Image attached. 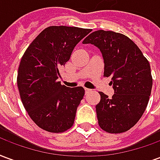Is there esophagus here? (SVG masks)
<instances>
[{
  "label": "esophagus",
  "instance_id": "1",
  "mask_svg": "<svg viewBox=\"0 0 160 160\" xmlns=\"http://www.w3.org/2000/svg\"><path fill=\"white\" fill-rule=\"evenodd\" d=\"M85 92H86V93H88V92H92V89H89V88H85Z\"/></svg>",
  "mask_w": 160,
  "mask_h": 160
}]
</instances>
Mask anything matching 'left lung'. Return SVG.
Returning <instances> with one entry per match:
<instances>
[{
    "label": "left lung",
    "instance_id": "obj_1",
    "mask_svg": "<svg viewBox=\"0 0 160 160\" xmlns=\"http://www.w3.org/2000/svg\"><path fill=\"white\" fill-rule=\"evenodd\" d=\"M82 43L100 49L104 62V77H111L112 98L99 92L96 105L98 125L111 134H120L134 127L148 106L152 87L148 59L130 38L122 33L98 30Z\"/></svg>",
    "mask_w": 160,
    "mask_h": 160
}]
</instances>
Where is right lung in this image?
Wrapping results in <instances>:
<instances>
[{"instance_id":"obj_1","label":"right lung","mask_w":160,"mask_h":160,"mask_svg":"<svg viewBox=\"0 0 160 160\" xmlns=\"http://www.w3.org/2000/svg\"><path fill=\"white\" fill-rule=\"evenodd\" d=\"M91 32L79 27L49 26L33 40L21 58L17 84L22 104L32 120L48 132L62 133L74 122L85 90L62 85L58 81L59 68Z\"/></svg>"}]
</instances>
